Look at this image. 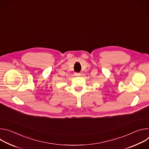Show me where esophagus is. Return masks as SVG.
<instances>
[{
	"label": "esophagus",
	"instance_id": "obj_1",
	"mask_svg": "<svg viewBox=\"0 0 149 149\" xmlns=\"http://www.w3.org/2000/svg\"><path fill=\"white\" fill-rule=\"evenodd\" d=\"M81 73H77V72H75V73L74 74V75H75V76H77V77L81 76Z\"/></svg>",
	"mask_w": 149,
	"mask_h": 149
}]
</instances>
